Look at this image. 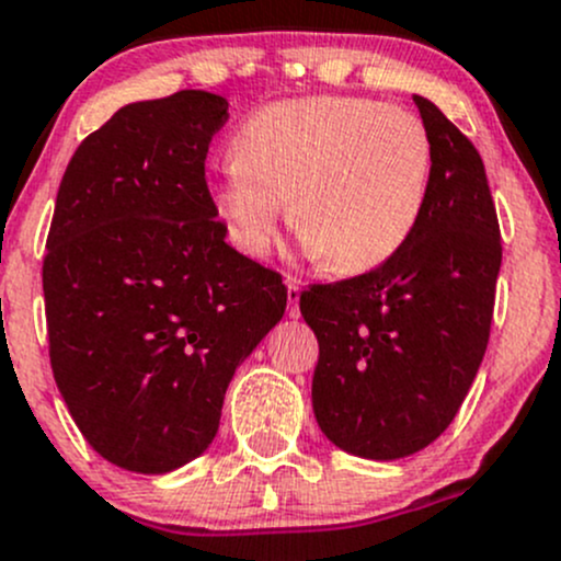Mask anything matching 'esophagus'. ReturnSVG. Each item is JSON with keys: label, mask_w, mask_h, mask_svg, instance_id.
Masks as SVG:
<instances>
[{"label": "esophagus", "mask_w": 561, "mask_h": 561, "mask_svg": "<svg viewBox=\"0 0 561 561\" xmlns=\"http://www.w3.org/2000/svg\"><path fill=\"white\" fill-rule=\"evenodd\" d=\"M286 288H288V316H291V319H299V294H302V286H299L294 278H286Z\"/></svg>", "instance_id": "obj_1"}]
</instances>
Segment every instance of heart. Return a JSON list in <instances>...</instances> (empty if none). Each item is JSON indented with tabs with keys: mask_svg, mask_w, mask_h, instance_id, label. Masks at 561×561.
<instances>
[{
	"mask_svg": "<svg viewBox=\"0 0 561 561\" xmlns=\"http://www.w3.org/2000/svg\"><path fill=\"white\" fill-rule=\"evenodd\" d=\"M432 137L419 115L359 96L286 100L248 115L224 161L216 210L245 256L262 259L280 224L334 275L389 262L424 216Z\"/></svg>",
	"mask_w": 561,
	"mask_h": 561,
	"instance_id": "heart-1",
	"label": "heart"
}]
</instances>
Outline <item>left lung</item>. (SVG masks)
Instances as JSON below:
<instances>
[{"label":"left lung","instance_id":"1","mask_svg":"<svg viewBox=\"0 0 561 561\" xmlns=\"http://www.w3.org/2000/svg\"><path fill=\"white\" fill-rule=\"evenodd\" d=\"M413 102L435 151L419 227L380 267L299 294L319 337L316 421L334 446L375 461L421 451L459 413L486 354L502 264L481 153L430 100Z\"/></svg>","mask_w":561,"mask_h":561}]
</instances>
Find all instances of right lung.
<instances>
[{
	"instance_id": "1",
	"label": "right lung",
	"mask_w": 561,
	"mask_h": 561,
	"mask_svg": "<svg viewBox=\"0 0 561 561\" xmlns=\"http://www.w3.org/2000/svg\"><path fill=\"white\" fill-rule=\"evenodd\" d=\"M229 102H131L85 137L43 262L50 367L69 415L115 467L164 476L210 446L224 394L286 313L280 275L234 251L205 159Z\"/></svg>"
}]
</instances>
